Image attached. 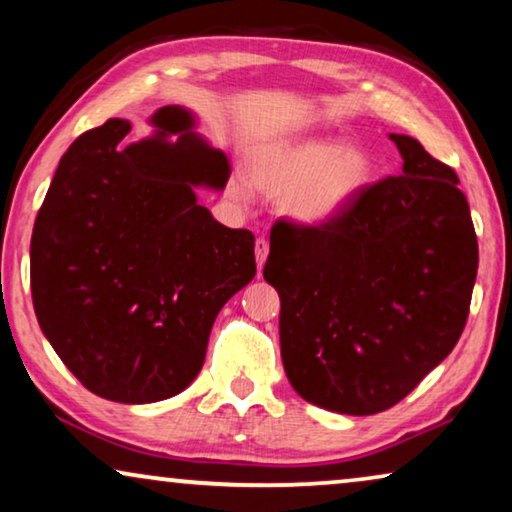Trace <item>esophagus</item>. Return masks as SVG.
Wrapping results in <instances>:
<instances>
[{"label":"esophagus","instance_id":"34e87169","mask_svg":"<svg viewBox=\"0 0 512 512\" xmlns=\"http://www.w3.org/2000/svg\"><path fill=\"white\" fill-rule=\"evenodd\" d=\"M254 251H256V265H258V270H263L265 258H268V254H270V244H268V240H265V237H258Z\"/></svg>","mask_w":512,"mask_h":512}]
</instances>
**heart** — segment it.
<instances>
[{"instance_id":"b5f03b06","label":"heart","mask_w":512,"mask_h":512,"mask_svg":"<svg viewBox=\"0 0 512 512\" xmlns=\"http://www.w3.org/2000/svg\"><path fill=\"white\" fill-rule=\"evenodd\" d=\"M375 160L361 144L310 137L270 146L251 163L258 191L279 198V209L300 226H328L359 205L375 181ZM230 193L249 198L244 181H233Z\"/></svg>"}]
</instances>
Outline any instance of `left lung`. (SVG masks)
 <instances>
[{"instance_id": "obj_1", "label": "left lung", "mask_w": 512, "mask_h": 512, "mask_svg": "<svg viewBox=\"0 0 512 512\" xmlns=\"http://www.w3.org/2000/svg\"><path fill=\"white\" fill-rule=\"evenodd\" d=\"M389 137L401 177L328 226L277 221L263 268L291 387L340 415L389 410L452 352L478 275L457 174L417 139Z\"/></svg>"}]
</instances>
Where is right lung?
I'll list each match as a JSON object with an SVG mask.
<instances>
[{
    "label": "right lung",
    "instance_id": "obj_1",
    "mask_svg": "<svg viewBox=\"0 0 512 512\" xmlns=\"http://www.w3.org/2000/svg\"><path fill=\"white\" fill-rule=\"evenodd\" d=\"M151 123L156 135L132 144L123 118L83 132L30 244L34 312L55 354L88 391L132 405L198 377L216 314L256 275L254 235L223 226L195 195L226 186L228 158L184 107Z\"/></svg>",
    "mask_w": 512,
    "mask_h": 512
}]
</instances>
